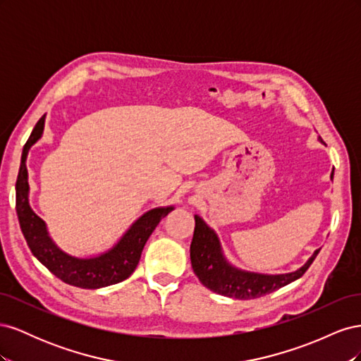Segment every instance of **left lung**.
<instances>
[{
	"label": "left lung",
	"instance_id": "8db88e82",
	"mask_svg": "<svg viewBox=\"0 0 361 361\" xmlns=\"http://www.w3.org/2000/svg\"><path fill=\"white\" fill-rule=\"evenodd\" d=\"M333 178V174H331ZM195 227L194 236L190 247L191 265L194 274L199 277L202 285L215 293L224 295L236 300H251L264 297L267 293L274 292L289 283L300 279L318 256L316 250L307 264L289 274L268 276L257 272H247L232 267L223 256L221 245L215 232L207 226L199 215H194Z\"/></svg>",
	"mask_w": 361,
	"mask_h": 361
}]
</instances>
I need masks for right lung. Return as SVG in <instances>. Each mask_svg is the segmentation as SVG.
Here are the masks:
<instances>
[{
	"instance_id": "add662e5",
	"label": "right lung",
	"mask_w": 361,
	"mask_h": 361,
	"mask_svg": "<svg viewBox=\"0 0 361 361\" xmlns=\"http://www.w3.org/2000/svg\"><path fill=\"white\" fill-rule=\"evenodd\" d=\"M43 126H45V116L40 117L30 138L27 140L16 180V212L20 231L24 233L31 253L54 276L76 288L99 289L126 280L135 271L141 257V251H143L149 236L155 231V227L162 218L173 211V206L155 207V209L140 216L129 227V231L122 236V239L101 256L78 259L66 255L52 243V239L48 236L45 223L40 216L32 212L28 204L30 187L25 159L30 147L42 137Z\"/></svg>"
}]
</instances>
